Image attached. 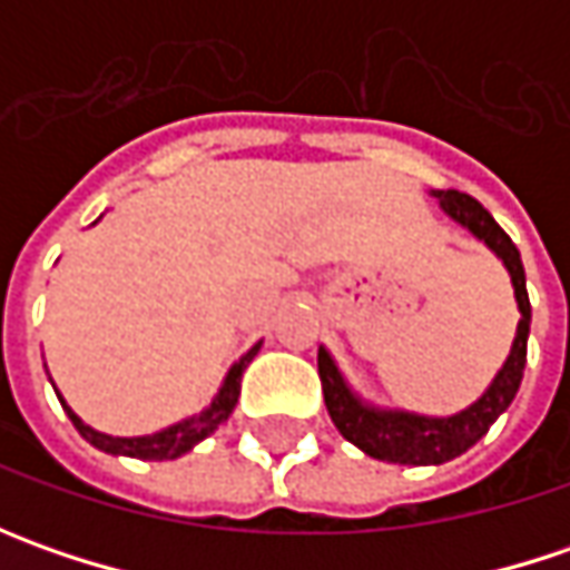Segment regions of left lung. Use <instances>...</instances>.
I'll return each instance as SVG.
<instances>
[{"mask_svg": "<svg viewBox=\"0 0 570 570\" xmlns=\"http://www.w3.org/2000/svg\"><path fill=\"white\" fill-rule=\"evenodd\" d=\"M431 196L438 199V206L450 222L470 230L475 240H482L501 259V266L508 269L511 285H514L520 320H517L511 352H508L504 364L498 367L492 383L482 390V396L475 403L453 412V415H422V412L364 400L362 393L348 383V377L342 374V367L330 355V348L320 345L317 367L320 381H323V400H326L333 425L340 428L342 438L352 441L362 453L383 460V463H400V466H441L453 456L466 453L475 441H482L489 434L494 419L501 412H508V405L514 403L517 390H520L523 367H527L530 320H533L520 250L489 215V208H482V203H475L472 196L460 193V189H431Z\"/></svg>", "mask_w": 570, "mask_h": 570, "instance_id": "obj_1", "label": "left lung"}]
</instances>
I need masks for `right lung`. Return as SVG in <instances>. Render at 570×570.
<instances>
[{
	"instance_id": "add662e5",
	"label": "right lung",
	"mask_w": 570,
	"mask_h": 570,
	"mask_svg": "<svg viewBox=\"0 0 570 570\" xmlns=\"http://www.w3.org/2000/svg\"><path fill=\"white\" fill-rule=\"evenodd\" d=\"M259 345H263V342H256L250 352H244L237 362L230 364L228 374H225V381H222V386H218V393L212 396V403H208L206 409H199L196 415H187V419H180V422H174V425L161 428V431H155V434H139V438H114V434H104V431H98V428L85 425L76 412H72V405L62 400V393H59V390H56V396H59V403H62V409H66V415L72 419V425L78 428V434H81L91 448L104 450V453H110V456L177 460V456H184V453H189V450L196 448L199 441H206L208 434H215L222 422H228V415L234 412V405H237V396H240V377H244L247 364L256 358Z\"/></svg>"
}]
</instances>
